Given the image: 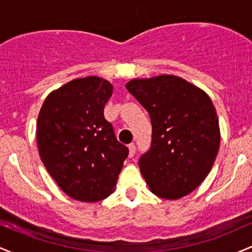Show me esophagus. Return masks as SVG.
<instances>
[{
    "label": "esophagus",
    "instance_id": "obj_1",
    "mask_svg": "<svg viewBox=\"0 0 252 252\" xmlns=\"http://www.w3.org/2000/svg\"><path fill=\"white\" fill-rule=\"evenodd\" d=\"M128 148H129V158H132V156L135 155V152H136V147H135V144H134V143L129 144Z\"/></svg>",
    "mask_w": 252,
    "mask_h": 252
}]
</instances>
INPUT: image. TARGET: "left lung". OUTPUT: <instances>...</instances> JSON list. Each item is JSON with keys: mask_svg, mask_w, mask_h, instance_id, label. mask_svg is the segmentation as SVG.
<instances>
[{"mask_svg": "<svg viewBox=\"0 0 252 252\" xmlns=\"http://www.w3.org/2000/svg\"><path fill=\"white\" fill-rule=\"evenodd\" d=\"M126 88L152 121V146L138 160L149 189L169 200L189 194L209 175L220 144L209 94L172 74L131 79Z\"/></svg>", "mask_w": 252, "mask_h": 252, "instance_id": "left-lung-1", "label": "left lung"}]
</instances>
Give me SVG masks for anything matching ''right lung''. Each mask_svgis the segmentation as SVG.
<instances>
[{"label": "right lung", "mask_w": 252, "mask_h": 252, "mask_svg": "<svg viewBox=\"0 0 252 252\" xmlns=\"http://www.w3.org/2000/svg\"><path fill=\"white\" fill-rule=\"evenodd\" d=\"M114 86L90 76L52 91L36 123L40 158L52 178L74 200L94 202L115 190L129 149L104 118Z\"/></svg>", "instance_id": "obj_1"}]
</instances>
